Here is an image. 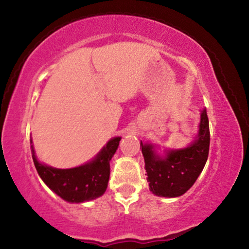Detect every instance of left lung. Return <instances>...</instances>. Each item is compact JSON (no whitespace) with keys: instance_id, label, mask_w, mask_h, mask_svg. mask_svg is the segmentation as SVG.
Segmentation results:
<instances>
[{"instance_id":"left-lung-1","label":"left lung","mask_w":249,"mask_h":249,"mask_svg":"<svg viewBox=\"0 0 249 249\" xmlns=\"http://www.w3.org/2000/svg\"><path fill=\"white\" fill-rule=\"evenodd\" d=\"M149 190L160 197H179L198 178L207 161L210 149V128L206 108L200 112L198 131L194 141L182 148H165L163 154L158 145L141 141Z\"/></svg>"}]
</instances>
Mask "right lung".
<instances>
[{
	"label": "right lung",
	"instance_id": "obj_1",
	"mask_svg": "<svg viewBox=\"0 0 249 249\" xmlns=\"http://www.w3.org/2000/svg\"><path fill=\"white\" fill-rule=\"evenodd\" d=\"M121 137H113L96 156L79 166L56 169L38 161L30 139L34 164L44 183L69 203L89 202L105 193L110 178V161L117 152Z\"/></svg>",
	"mask_w": 249,
	"mask_h": 249
}]
</instances>
